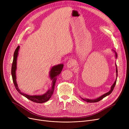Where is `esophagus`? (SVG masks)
<instances>
[{
    "mask_svg": "<svg viewBox=\"0 0 129 129\" xmlns=\"http://www.w3.org/2000/svg\"><path fill=\"white\" fill-rule=\"evenodd\" d=\"M74 61L73 60H70L67 63V67L68 69H71L74 66Z\"/></svg>",
    "mask_w": 129,
    "mask_h": 129,
    "instance_id": "obj_1",
    "label": "esophagus"
}]
</instances>
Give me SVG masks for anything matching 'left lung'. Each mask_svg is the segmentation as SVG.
Listing matches in <instances>:
<instances>
[{
	"label": "left lung",
	"instance_id": "1",
	"mask_svg": "<svg viewBox=\"0 0 129 129\" xmlns=\"http://www.w3.org/2000/svg\"><path fill=\"white\" fill-rule=\"evenodd\" d=\"M112 51H113V52L114 53V54H114V55H115V57H116V58H117V57H118V55H117V52H116V51H115L114 50H112ZM115 65H116V79L115 80L114 83H113V85L111 86L110 90L109 91L106 92V93H104V94H102V95L99 96V97H98V98H94V99L82 98L81 97H80V98H82L84 101H86V102H87V103H96V102H98V101H99L101 100V99H103L104 98L106 97V96H108V95H109V94L112 92V91H113V89H114V87H115V85H116V82H117V76H118V70H117V65H116V63L115 64Z\"/></svg>",
	"mask_w": 129,
	"mask_h": 129
}]
</instances>
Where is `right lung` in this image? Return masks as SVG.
Segmentation results:
<instances>
[{
    "label": "right lung",
    "instance_id": "obj_1",
    "mask_svg": "<svg viewBox=\"0 0 129 129\" xmlns=\"http://www.w3.org/2000/svg\"><path fill=\"white\" fill-rule=\"evenodd\" d=\"M20 49V46H18L17 49H16L14 54H13V62L11 67V75L12 77V80L13 84L15 85V86L17 90L19 92L20 94H22V96H24L26 98H28L30 100L33 101V102L37 103H43L48 101L50 98L52 96V94L54 92V87H55V84L57 79V76L59 75L61 71L63 70L64 65L63 64H59L57 65H55L52 66L50 70L49 73V77L50 78L51 80L52 81V86L50 88L47 90L44 93L40 95H29V94H25L21 91L19 88L17 80H16V70H17V57L19 54V51Z\"/></svg>",
    "mask_w": 129,
    "mask_h": 129
}]
</instances>
